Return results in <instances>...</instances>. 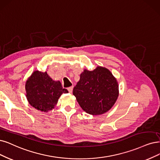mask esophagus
I'll return each mask as SVG.
<instances>
[{
    "mask_svg": "<svg viewBox=\"0 0 160 160\" xmlns=\"http://www.w3.org/2000/svg\"><path fill=\"white\" fill-rule=\"evenodd\" d=\"M72 90H73V86H70L68 88V91L69 92V93H72Z\"/></svg>",
    "mask_w": 160,
    "mask_h": 160,
    "instance_id": "1",
    "label": "esophagus"
}]
</instances>
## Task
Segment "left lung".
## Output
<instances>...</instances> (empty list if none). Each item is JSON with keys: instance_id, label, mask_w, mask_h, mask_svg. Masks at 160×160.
Wrapping results in <instances>:
<instances>
[{"instance_id": "obj_1", "label": "left lung", "mask_w": 160, "mask_h": 160, "mask_svg": "<svg viewBox=\"0 0 160 160\" xmlns=\"http://www.w3.org/2000/svg\"><path fill=\"white\" fill-rule=\"evenodd\" d=\"M73 95L87 113L102 115L116 102L119 96V85L108 68L98 67L92 71L85 69L74 88Z\"/></svg>"}]
</instances>
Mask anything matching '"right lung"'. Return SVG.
<instances>
[{"label":"right lung","instance_id":"obj_1","mask_svg":"<svg viewBox=\"0 0 160 160\" xmlns=\"http://www.w3.org/2000/svg\"><path fill=\"white\" fill-rule=\"evenodd\" d=\"M26 98L36 109L47 112L54 109L62 93H68L59 81H54L47 72L34 71L26 82Z\"/></svg>","mask_w":160,"mask_h":160}]
</instances>
